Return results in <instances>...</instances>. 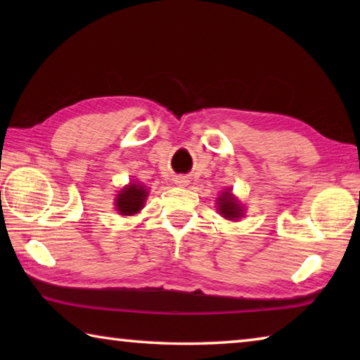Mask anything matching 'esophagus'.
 <instances>
[{
    "mask_svg": "<svg viewBox=\"0 0 360 360\" xmlns=\"http://www.w3.org/2000/svg\"><path fill=\"white\" fill-rule=\"evenodd\" d=\"M176 184H178V186H187L188 184V179L186 178V176H178V178H176Z\"/></svg>",
    "mask_w": 360,
    "mask_h": 360,
    "instance_id": "obj_1",
    "label": "esophagus"
}]
</instances>
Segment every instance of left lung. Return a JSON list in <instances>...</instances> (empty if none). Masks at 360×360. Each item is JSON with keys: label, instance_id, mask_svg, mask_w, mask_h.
<instances>
[{"label": "left lung", "instance_id": "1", "mask_svg": "<svg viewBox=\"0 0 360 360\" xmlns=\"http://www.w3.org/2000/svg\"><path fill=\"white\" fill-rule=\"evenodd\" d=\"M217 210L219 214H222V217L229 219V221H236V219L245 216V208H243L238 200L233 197L230 188L222 192L221 197L217 198Z\"/></svg>", "mask_w": 360, "mask_h": 360}]
</instances>
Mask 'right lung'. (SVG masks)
<instances>
[{"label":"right lung","mask_w":360,"mask_h":360,"mask_svg":"<svg viewBox=\"0 0 360 360\" xmlns=\"http://www.w3.org/2000/svg\"><path fill=\"white\" fill-rule=\"evenodd\" d=\"M148 188L141 184H135L131 182L127 187L120 191V193L115 197V210H117L122 216H133L143 210L146 198H148Z\"/></svg>","instance_id":"1"}]
</instances>
